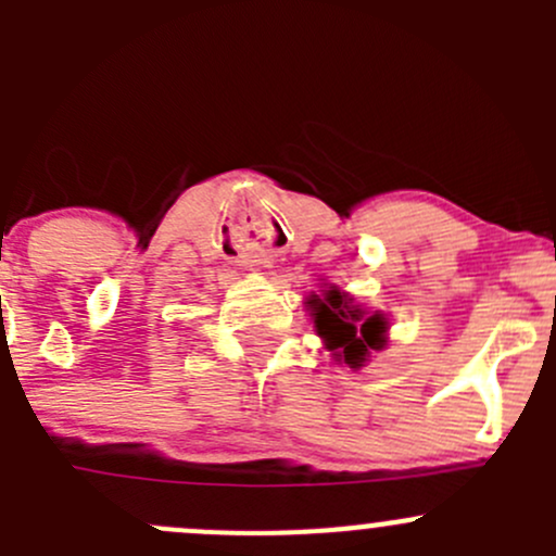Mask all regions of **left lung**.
Wrapping results in <instances>:
<instances>
[{
	"instance_id": "1",
	"label": "left lung",
	"mask_w": 556,
	"mask_h": 556,
	"mask_svg": "<svg viewBox=\"0 0 556 556\" xmlns=\"http://www.w3.org/2000/svg\"><path fill=\"white\" fill-rule=\"evenodd\" d=\"M312 317L317 333L325 339V346L330 352H339V361H344L350 368H361L371 350H382L384 346V330L387 319L382 314H371L350 306V299L341 295L339 290H328L325 299H314Z\"/></svg>"
}]
</instances>
